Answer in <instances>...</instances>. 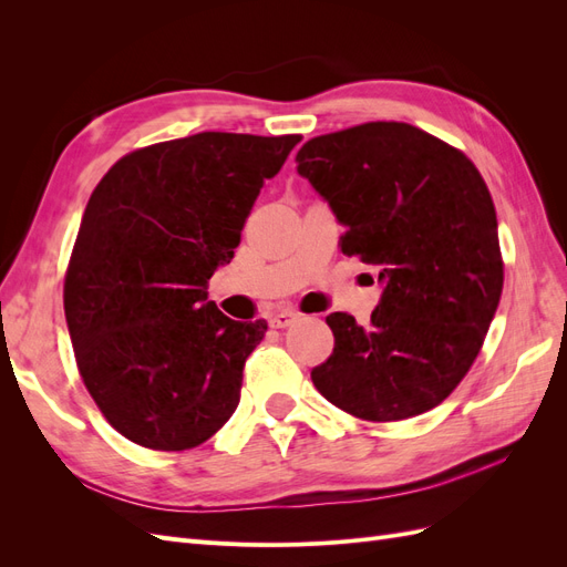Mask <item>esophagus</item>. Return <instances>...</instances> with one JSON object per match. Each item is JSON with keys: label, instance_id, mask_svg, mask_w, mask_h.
I'll return each instance as SVG.
<instances>
[{"label": "esophagus", "instance_id": "34e87169", "mask_svg": "<svg viewBox=\"0 0 567 567\" xmlns=\"http://www.w3.org/2000/svg\"><path fill=\"white\" fill-rule=\"evenodd\" d=\"M296 319H298V312H293V310H279V312L271 315L269 323H271V329H286V326H290Z\"/></svg>", "mask_w": 567, "mask_h": 567}]
</instances>
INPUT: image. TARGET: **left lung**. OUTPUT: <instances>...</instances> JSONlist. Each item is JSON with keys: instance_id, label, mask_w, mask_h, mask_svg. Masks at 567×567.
Segmentation results:
<instances>
[{"instance_id": "left-lung-1", "label": "left lung", "mask_w": 567, "mask_h": 567, "mask_svg": "<svg viewBox=\"0 0 567 567\" xmlns=\"http://www.w3.org/2000/svg\"><path fill=\"white\" fill-rule=\"evenodd\" d=\"M298 173L329 200L340 250L385 284L369 326L326 317L336 346L312 381L348 414L402 421L431 411L483 348L504 286L489 188L466 153L406 123L315 136Z\"/></svg>"}]
</instances>
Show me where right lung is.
<instances>
[{"instance_id": "add662e5", "label": "right lung", "mask_w": 567, "mask_h": 567, "mask_svg": "<svg viewBox=\"0 0 567 567\" xmlns=\"http://www.w3.org/2000/svg\"><path fill=\"white\" fill-rule=\"evenodd\" d=\"M300 134L200 132L120 158L96 184L63 281L84 388L115 431L194 450L238 406L267 321H234L208 281Z\"/></svg>"}]
</instances>
